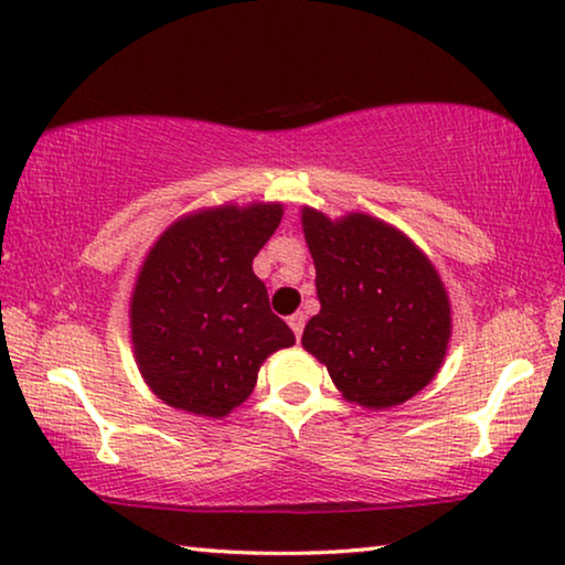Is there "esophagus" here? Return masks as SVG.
Returning <instances> with one entry per match:
<instances>
[{"instance_id": "obj_1", "label": "esophagus", "mask_w": 565, "mask_h": 565, "mask_svg": "<svg viewBox=\"0 0 565 565\" xmlns=\"http://www.w3.org/2000/svg\"><path fill=\"white\" fill-rule=\"evenodd\" d=\"M288 323H290V329L296 331V337L300 339V334H303V327H306V316L303 313H292Z\"/></svg>"}]
</instances>
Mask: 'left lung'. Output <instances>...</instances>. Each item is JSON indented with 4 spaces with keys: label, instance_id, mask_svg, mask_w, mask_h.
<instances>
[{
    "label": "left lung",
    "instance_id": "1",
    "mask_svg": "<svg viewBox=\"0 0 565 565\" xmlns=\"http://www.w3.org/2000/svg\"><path fill=\"white\" fill-rule=\"evenodd\" d=\"M303 234L321 300L303 347L347 401L404 404L435 377L450 339L437 269L401 231L365 213L329 221L306 207Z\"/></svg>",
    "mask_w": 565,
    "mask_h": 565
}]
</instances>
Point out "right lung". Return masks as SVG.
Here are the masks:
<instances>
[{
  "instance_id": "1",
  "label": "right lung",
  "mask_w": 565,
  "mask_h": 565,
  "mask_svg": "<svg viewBox=\"0 0 565 565\" xmlns=\"http://www.w3.org/2000/svg\"><path fill=\"white\" fill-rule=\"evenodd\" d=\"M282 205H223L169 226L130 300L136 362L164 404L226 416L249 398L259 365L296 344L273 313L252 262L280 226Z\"/></svg>"
}]
</instances>
